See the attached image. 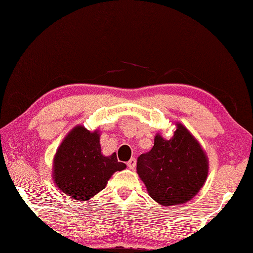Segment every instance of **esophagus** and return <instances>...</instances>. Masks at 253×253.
<instances>
[{
    "label": "esophagus",
    "mask_w": 253,
    "mask_h": 253,
    "mask_svg": "<svg viewBox=\"0 0 253 253\" xmlns=\"http://www.w3.org/2000/svg\"><path fill=\"white\" fill-rule=\"evenodd\" d=\"M136 162H137L136 159H135V158H131V159L127 162V166H128V168H129L130 169H133L136 168Z\"/></svg>",
    "instance_id": "esophagus-1"
}]
</instances>
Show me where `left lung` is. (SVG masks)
Listing matches in <instances>:
<instances>
[{"label": "left lung", "mask_w": 253, "mask_h": 253, "mask_svg": "<svg viewBox=\"0 0 253 253\" xmlns=\"http://www.w3.org/2000/svg\"><path fill=\"white\" fill-rule=\"evenodd\" d=\"M208 169L206 153L181 124L169 140L155 136L153 148L137 162L138 175L161 206L189 201L203 186Z\"/></svg>", "instance_id": "8db88e82"}]
</instances>
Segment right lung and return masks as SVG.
<instances>
[{
	"label": "right lung",
	"instance_id": "obj_1",
	"mask_svg": "<svg viewBox=\"0 0 253 253\" xmlns=\"http://www.w3.org/2000/svg\"><path fill=\"white\" fill-rule=\"evenodd\" d=\"M100 135L78 126L68 133L54 158L53 177L60 189L79 201L89 200L103 190L107 180L125 163L118 162L116 153L104 157Z\"/></svg>",
	"mask_w": 253,
	"mask_h": 253
}]
</instances>
